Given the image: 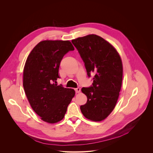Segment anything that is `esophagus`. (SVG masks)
I'll return each mask as SVG.
<instances>
[{
	"instance_id": "34e87169",
	"label": "esophagus",
	"mask_w": 153,
	"mask_h": 153,
	"mask_svg": "<svg viewBox=\"0 0 153 153\" xmlns=\"http://www.w3.org/2000/svg\"><path fill=\"white\" fill-rule=\"evenodd\" d=\"M80 87H77V88H75V91H76V93H80Z\"/></svg>"
}]
</instances>
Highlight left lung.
Returning <instances> with one entry per match:
<instances>
[{"mask_svg": "<svg viewBox=\"0 0 153 153\" xmlns=\"http://www.w3.org/2000/svg\"><path fill=\"white\" fill-rule=\"evenodd\" d=\"M71 42L85 63L87 75L94 74L92 85L82 88L87 102L80 110L88 119L103 120L114 110L119 96L123 76L120 57L110 43L96 34Z\"/></svg>", "mask_w": 153, "mask_h": 153, "instance_id": "1", "label": "left lung"}]
</instances>
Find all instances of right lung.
I'll list each match as a JSON object with an SVG mask.
<instances>
[{
	"mask_svg": "<svg viewBox=\"0 0 153 153\" xmlns=\"http://www.w3.org/2000/svg\"><path fill=\"white\" fill-rule=\"evenodd\" d=\"M74 50L69 40H43L29 54L24 70V88L33 110L50 123L62 120L75 95L73 89L57 85L63 56Z\"/></svg>",
	"mask_w": 153,
	"mask_h": 153,
	"instance_id": "add662e5",
	"label": "right lung"
}]
</instances>
